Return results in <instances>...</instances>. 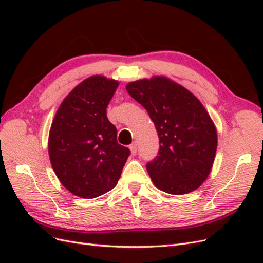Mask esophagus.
I'll return each mask as SVG.
<instances>
[{"label":"esophagus","mask_w":263,"mask_h":263,"mask_svg":"<svg viewBox=\"0 0 263 263\" xmlns=\"http://www.w3.org/2000/svg\"><path fill=\"white\" fill-rule=\"evenodd\" d=\"M129 149H130V153L133 156L136 155V153H137V145L136 144H132L129 146Z\"/></svg>","instance_id":"esophagus-1"}]
</instances>
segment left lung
<instances>
[{
  "instance_id": "8db88e82",
  "label": "left lung",
  "mask_w": 263,
  "mask_h": 263,
  "mask_svg": "<svg viewBox=\"0 0 263 263\" xmlns=\"http://www.w3.org/2000/svg\"><path fill=\"white\" fill-rule=\"evenodd\" d=\"M144 106L159 136L158 156L147 164L154 184L165 193L182 195L209 178L217 149V129L195 95L164 76L126 84Z\"/></svg>"
}]
</instances>
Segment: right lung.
I'll list each match as a JSON object with an SVG mask.
<instances>
[{
    "mask_svg": "<svg viewBox=\"0 0 263 263\" xmlns=\"http://www.w3.org/2000/svg\"><path fill=\"white\" fill-rule=\"evenodd\" d=\"M119 82L92 76L61 102L49 130L52 169L71 194L94 198L114 189L130 151L118 145L106 107Z\"/></svg>",
    "mask_w": 263,
    "mask_h": 263,
    "instance_id": "add662e5",
    "label": "right lung"
}]
</instances>
